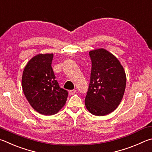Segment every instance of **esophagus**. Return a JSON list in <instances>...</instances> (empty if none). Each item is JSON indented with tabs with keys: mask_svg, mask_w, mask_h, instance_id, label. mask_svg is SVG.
<instances>
[{
	"mask_svg": "<svg viewBox=\"0 0 152 152\" xmlns=\"http://www.w3.org/2000/svg\"><path fill=\"white\" fill-rule=\"evenodd\" d=\"M76 93V90L75 89H73V90H69V94L70 95H72L75 94Z\"/></svg>",
	"mask_w": 152,
	"mask_h": 152,
	"instance_id": "34e87169",
	"label": "esophagus"
}]
</instances>
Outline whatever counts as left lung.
Returning a JSON list of instances; mask_svg holds the SVG:
<instances>
[{
  "mask_svg": "<svg viewBox=\"0 0 152 152\" xmlns=\"http://www.w3.org/2000/svg\"><path fill=\"white\" fill-rule=\"evenodd\" d=\"M89 56L92 67L85 104L93 115H106L121 102L126 86V72L118 58L105 49L91 50Z\"/></svg>",
  "mask_w": 152,
  "mask_h": 152,
  "instance_id": "1",
  "label": "left lung"
}]
</instances>
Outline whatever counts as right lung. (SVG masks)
Here are the masks:
<instances>
[{
	"instance_id": "add662e5",
	"label": "right lung",
	"mask_w": 152,
	"mask_h": 152,
	"mask_svg": "<svg viewBox=\"0 0 152 152\" xmlns=\"http://www.w3.org/2000/svg\"><path fill=\"white\" fill-rule=\"evenodd\" d=\"M53 53L35 55L26 63L22 88L26 99L37 112L44 115L57 113L65 105L68 92L61 88L53 71Z\"/></svg>"
}]
</instances>
